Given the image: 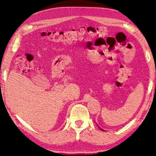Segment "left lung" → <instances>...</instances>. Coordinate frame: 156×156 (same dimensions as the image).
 I'll return each instance as SVG.
<instances>
[{
	"mask_svg": "<svg viewBox=\"0 0 156 156\" xmlns=\"http://www.w3.org/2000/svg\"><path fill=\"white\" fill-rule=\"evenodd\" d=\"M99 128H100V127H99ZM100 129H101V130H102V131H104V130H103V129H102L101 128H100Z\"/></svg>",
	"mask_w": 156,
	"mask_h": 156,
	"instance_id": "left-lung-1",
	"label": "left lung"
}]
</instances>
